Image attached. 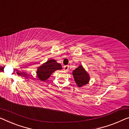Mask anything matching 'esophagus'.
Here are the masks:
<instances>
[{
  "label": "esophagus",
  "instance_id": "34e87169",
  "mask_svg": "<svg viewBox=\"0 0 129 129\" xmlns=\"http://www.w3.org/2000/svg\"><path fill=\"white\" fill-rule=\"evenodd\" d=\"M64 71L65 72H68L69 71V66L68 65H66V66L64 67Z\"/></svg>",
  "mask_w": 129,
  "mask_h": 129
}]
</instances>
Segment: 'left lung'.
<instances>
[{
  "label": "left lung",
  "instance_id": "1",
  "mask_svg": "<svg viewBox=\"0 0 129 129\" xmlns=\"http://www.w3.org/2000/svg\"><path fill=\"white\" fill-rule=\"evenodd\" d=\"M72 75L78 87H82L89 83L90 81V75L82 65H80L78 68L72 72Z\"/></svg>",
  "mask_w": 129,
  "mask_h": 129
}]
</instances>
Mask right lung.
Instances as JSON below:
<instances>
[{"instance_id":"right-lung-1","label":"right lung","mask_w":129,"mask_h":129,"mask_svg":"<svg viewBox=\"0 0 129 129\" xmlns=\"http://www.w3.org/2000/svg\"><path fill=\"white\" fill-rule=\"evenodd\" d=\"M62 68L60 64L57 62L55 59H51L38 67L36 75L39 80L45 82L50 78L54 71L61 70Z\"/></svg>"}]
</instances>
